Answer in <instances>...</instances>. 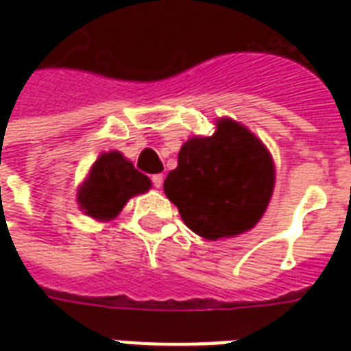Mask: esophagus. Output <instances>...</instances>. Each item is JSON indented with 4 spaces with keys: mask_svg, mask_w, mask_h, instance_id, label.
I'll use <instances>...</instances> for the list:
<instances>
[{
    "mask_svg": "<svg viewBox=\"0 0 351 351\" xmlns=\"http://www.w3.org/2000/svg\"><path fill=\"white\" fill-rule=\"evenodd\" d=\"M152 184L156 186V188H161V184H163V175H154L152 176Z\"/></svg>",
    "mask_w": 351,
    "mask_h": 351,
    "instance_id": "1",
    "label": "esophagus"
}]
</instances>
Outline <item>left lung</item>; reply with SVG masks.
Segmentation results:
<instances>
[{
    "label": "left lung",
    "mask_w": 351,
    "mask_h": 351,
    "mask_svg": "<svg viewBox=\"0 0 351 351\" xmlns=\"http://www.w3.org/2000/svg\"><path fill=\"white\" fill-rule=\"evenodd\" d=\"M272 188L271 154L231 118L218 120L210 137L188 138L178 152V165L163 182L184 223L208 241L254 228L269 206Z\"/></svg>",
    "instance_id": "1"
}]
</instances>
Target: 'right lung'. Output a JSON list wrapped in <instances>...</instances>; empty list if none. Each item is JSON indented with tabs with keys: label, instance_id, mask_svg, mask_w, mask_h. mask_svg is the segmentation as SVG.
Segmentation results:
<instances>
[{
	"label": "right lung",
	"instance_id": "1",
	"mask_svg": "<svg viewBox=\"0 0 351 351\" xmlns=\"http://www.w3.org/2000/svg\"><path fill=\"white\" fill-rule=\"evenodd\" d=\"M150 178L138 173L122 154L105 152L90 169V175L79 188L80 208L95 220H112L133 195L150 190Z\"/></svg>",
	"mask_w": 351,
	"mask_h": 351
}]
</instances>
